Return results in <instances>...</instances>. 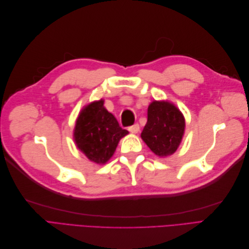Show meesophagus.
Listing matches in <instances>:
<instances>
[{"mask_svg":"<svg viewBox=\"0 0 249 249\" xmlns=\"http://www.w3.org/2000/svg\"><path fill=\"white\" fill-rule=\"evenodd\" d=\"M139 130H140V126H139L138 124H133V125L129 126V131H130L131 133H133V134L138 133Z\"/></svg>","mask_w":249,"mask_h":249,"instance_id":"esophagus-1","label":"esophagus"}]
</instances>
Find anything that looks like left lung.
Returning <instances> with one entry per match:
<instances>
[{"mask_svg": "<svg viewBox=\"0 0 249 249\" xmlns=\"http://www.w3.org/2000/svg\"><path fill=\"white\" fill-rule=\"evenodd\" d=\"M185 131V118L175 105L154 101L147 109V123L142 140L154 154L167 157L178 149Z\"/></svg>", "mask_w": 249, "mask_h": 249, "instance_id": "left-lung-1", "label": "left lung"}]
</instances>
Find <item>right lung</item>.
<instances>
[{
    "mask_svg": "<svg viewBox=\"0 0 249 249\" xmlns=\"http://www.w3.org/2000/svg\"><path fill=\"white\" fill-rule=\"evenodd\" d=\"M127 133L104 107V100H100L81 111L73 130V139L90 161L105 164L114 154L119 140Z\"/></svg>",
    "mask_w": 249,
    "mask_h": 249,
    "instance_id": "add662e5",
    "label": "right lung"
}]
</instances>
